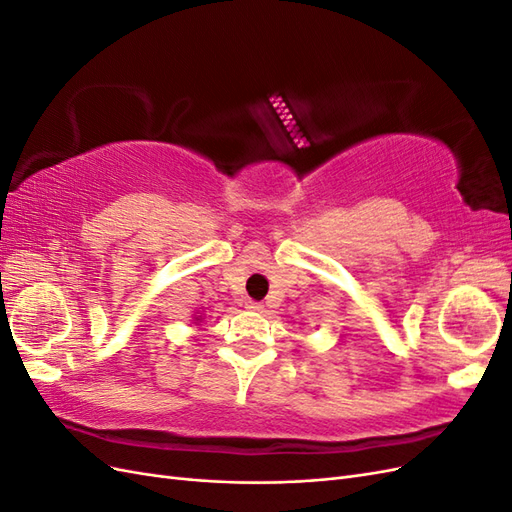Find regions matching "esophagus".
I'll use <instances>...</instances> for the list:
<instances>
[{
  "label": "esophagus",
  "instance_id": "34e87169",
  "mask_svg": "<svg viewBox=\"0 0 512 512\" xmlns=\"http://www.w3.org/2000/svg\"><path fill=\"white\" fill-rule=\"evenodd\" d=\"M245 307H247V309H252V312H262V309H265V305H262L260 301H252V299L245 303Z\"/></svg>",
  "mask_w": 512,
  "mask_h": 512
}]
</instances>
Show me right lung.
Returning <instances> with one entry per match:
<instances>
[{
    "instance_id": "right-lung-1",
    "label": "right lung",
    "mask_w": 512,
    "mask_h": 512,
    "mask_svg": "<svg viewBox=\"0 0 512 512\" xmlns=\"http://www.w3.org/2000/svg\"><path fill=\"white\" fill-rule=\"evenodd\" d=\"M196 320H200V316H198V318H196Z\"/></svg>"
}]
</instances>
